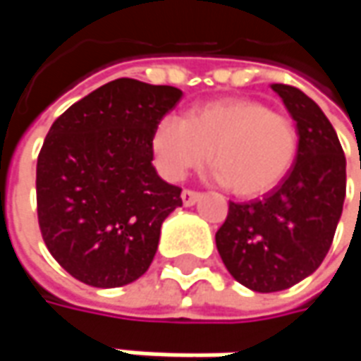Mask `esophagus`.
Here are the masks:
<instances>
[{"label":"esophagus","mask_w":361,"mask_h":361,"mask_svg":"<svg viewBox=\"0 0 361 361\" xmlns=\"http://www.w3.org/2000/svg\"><path fill=\"white\" fill-rule=\"evenodd\" d=\"M180 199H183V204H185V207H192L195 202L201 199V195H199V192H195V190H183Z\"/></svg>","instance_id":"obj_1"}]
</instances>
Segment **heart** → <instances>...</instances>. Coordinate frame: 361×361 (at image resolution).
Instances as JSON below:
<instances>
[{"instance_id": "1", "label": "heart", "mask_w": 361, "mask_h": 361, "mask_svg": "<svg viewBox=\"0 0 361 361\" xmlns=\"http://www.w3.org/2000/svg\"><path fill=\"white\" fill-rule=\"evenodd\" d=\"M298 145L293 120L251 98L195 106L185 120L162 118L152 134V152L164 178L180 180L211 152L213 176L245 199L265 195L283 180Z\"/></svg>"}]
</instances>
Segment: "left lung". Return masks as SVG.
Wrapping results in <instances>:
<instances>
[{
  "label": "left lung",
  "mask_w": 361,
  "mask_h": 361,
  "mask_svg": "<svg viewBox=\"0 0 361 361\" xmlns=\"http://www.w3.org/2000/svg\"><path fill=\"white\" fill-rule=\"evenodd\" d=\"M271 88L295 120V162L261 201L229 202L215 235L233 279L259 293L289 289L322 265L345 199V157L324 110L299 88Z\"/></svg>",
  "instance_id": "left-lung-1"
}]
</instances>
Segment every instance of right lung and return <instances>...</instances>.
<instances>
[{
    "label": "right lung",
    "instance_id": "1",
    "mask_svg": "<svg viewBox=\"0 0 361 361\" xmlns=\"http://www.w3.org/2000/svg\"><path fill=\"white\" fill-rule=\"evenodd\" d=\"M183 98L174 86L112 80L72 104L37 157V221L51 257L82 283L142 277L180 188L152 166V134Z\"/></svg>",
    "mask_w": 361,
    "mask_h": 361
}]
</instances>
